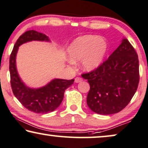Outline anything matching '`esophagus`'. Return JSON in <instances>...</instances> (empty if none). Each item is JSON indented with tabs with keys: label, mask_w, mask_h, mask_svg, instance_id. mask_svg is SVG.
I'll return each instance as SVG.
<instances>
[{
	"label": "esophagus",
	"mask_w": 148,
	"mask_h": 148,
	"mask_svg": "<svg viewBox=\"0 0 148 148\" xmlns=\"http://www.w3.org/2000/svg\"><path fill=\"white\" fill-rule=\"evenodd\" d=\"M82 80H82V78H80V77H76V78H75V80H74V81H75V82H76V83H78V82H82Z\"/></svg>",
	"instance_id": "1"
}]
</instances>
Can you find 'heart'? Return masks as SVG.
Here are the masks:
<instances>
[{
	"mask_svg": "<svg viewBox=\"0 0 148 148\" xmlns=\"http://www.w3.org/2000/svg\"><path fill=\"white\" fill-rule=\"evenodd\" d=\"M107 51V43L95 35L79 37L73 42L68 49L72 62L82 61L84 70L92 71L97 69L103 62Z\"/></svg>",
	"mask_w": 148,
	"mask_h": 148,
	"instance_id": "obj_1",
	"label": "heart"
}]
</instances>
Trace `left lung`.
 <instances>
[{
	"instance_id": "obj_1",
	"label": "left lung",
	"mask_w": 148,
	"mask_h": 148,
	"mask_svg": "<svg viewBox=\"0 0 148 148\" xmlns=\"http://www.w3.org/2000/svg\"><path fill=\"white\" fill-rule=\"evenodd\" d=\"M81 76L90 84L88 108L103 115L118 113L129 103L138 87V56L125 38L97 69Z\"/></svg>"
}]
</instances>
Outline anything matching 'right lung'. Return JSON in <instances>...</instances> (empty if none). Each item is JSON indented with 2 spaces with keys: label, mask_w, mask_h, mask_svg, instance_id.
<instances>
[{
  "label": "right lung",
  "mask_w": 148,
  "mask_h": 148,
  "mask_svg": "<svg viewBox=\"0 0 148 148\" xmlns=\"http://www.w3.org/2000/svg\"><path fill=\"white\" fill-rule=\"evenodd\" d=\"M32 40L49 41V39L45 34L34 30L25 32L19 37L9 58L11 88L15 97L26 109L34 113L47 114L60 106L64 99L65 90L74 83V80L54 79L39 88H31L25 86L17 74L15 57L19 46Z\"/></svg>",
  "instance_id": "1"
}]
</instances>
